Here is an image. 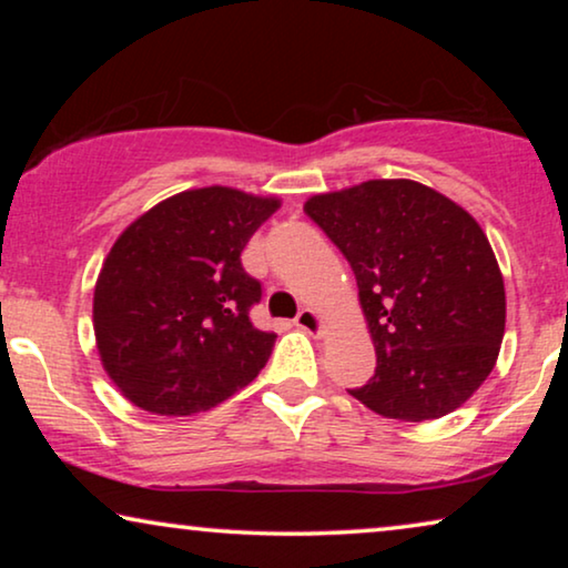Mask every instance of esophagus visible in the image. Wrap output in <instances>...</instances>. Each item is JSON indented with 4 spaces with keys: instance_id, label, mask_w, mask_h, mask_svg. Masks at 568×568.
<instances>
[{
    "instance_id": "34e87169",
    "label": "esophagus",
    "mask_w": 568,
    "mask_h": 568,
    "mask_svg": "<svg viewBox=\"0 0 568 568\" xmlns=\"http://www.w3.org/2000/svg\"><path fill=\"white\" fill-rule=\"evenodd\" d=\"M294 325H297L300 331L310 333V336H317V333L323 331V317L317 315L315 310L305 307V310H300V315H297V317H294Z\"/></svg>"
}]
</instances>
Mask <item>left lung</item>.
<instances>
[{
  "label": "left lung",
  "instance_id": "left-lung-1",
  "mask_svg": "<svg viewBox=\"0 0 568 568\" xmlns=\"http://www.w3.org/2000/svg\"><path fill=\"white\" fill-rule=\"evenodd\" d=\"M305 214L346 255L375 341V377L348 393L398 422L460 408L491 375L507 321L480 224L406 178L317 193Z\"/></svg>",
  "mask_w": 568,
  "mask_h": 568
}]
</instances>
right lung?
<instances>
[{
    "label": "right lung",
    "instance_id": "obj_1",
    "mask_svg": "<svg viewBox=\"0 0 568 568\" xmlns=\"http://www.w3.org/2000/svg\"><path fill=\"white\" fill-rule=\"evenodd\" d=\"M278 199L209 185L152 206L100 268L92 325L108 377L134 406L191 416L266 367L274 333L251 323L261 282L240 253Z\"/></svg>",
    "mask_w": 568,
    "mask_h": 568
}]
</instances>
